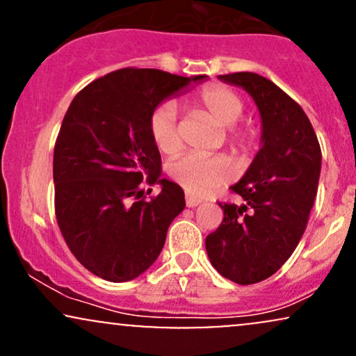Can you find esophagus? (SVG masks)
<instances>
[{
  "label": "esophagus",
  "instance_id": "34e87169",
  "mask_svg": "<svg viewBox=\"0 0 356 356\" xmlns=\"http://www.w3.org/2000/svg\"><path fill=\"white\" fill-rule=\"evenodd\" d=\"M201 202H202L201 199L194 197V195H191V194H186V204H187V207H195V206H199V204H201Z\"/></svg>",
  "mask_w": 356,
  "mask_h": 356
}]
</instances>
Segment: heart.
Segmentation results:
<instances>
[{
    "label": "heart",
    "mask_w": 356,
    "mask_h": 356,
    "mask_svg": "<svg viewBox=\"0 0 356 356\" xmlns=\"http://www.w3.org/2000/svg\"><path fill=\"white\" fill-rule=\"evenodd\" d=\"M192 107L206 113L212 122L226 129L231 152L246 157L254 149L259 130L252 122L236 124L243 115L244 100L234 90L222 85H206L191 97ZM149 136L155 149L164 155L181 150L182 138L172 105H161L149 117ZM167 172L191 195H206L229 181L231 164L222 155L187 154L167 165Z\"/></svg>",
    "instance_id": "heart-1"
}]
</instances>
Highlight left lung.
<instances>
[{"label":"left lung","mask_w":356,"mask_h":356,"mask_svg":"<svg viewBox=\"0 0 356 356\" xmlns=\"http://www.w3.org/2000/svg\"><path fill=\"white\" fill-rule=\"evenodd\" d=\"M219 79L254 99L263 147L231 187L243 206L218 202L224 219L206 238V251L219 275L254 284L275 275L303 236L318 192L321 149L305 110L271 80L251 72Z\"/></svg>","instance_id":"1"}]
</instances>
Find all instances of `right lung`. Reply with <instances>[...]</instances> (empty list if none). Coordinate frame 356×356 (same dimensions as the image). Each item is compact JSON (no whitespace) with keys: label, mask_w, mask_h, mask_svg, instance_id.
I'll use <instances>...</instances> for the list:
<instances>
[{"label":"right lung","mask_w":356,"mask_h":356,"mask_svg":"<svg viewBox=\"0 0 356 356\" xmlns=\"http://www.w3.org/2000/svg\"><path fill=\"white\" fill-rule=\"evenodd\" d=\"M204 79L120 68L80 90L65 113L53 150L56 222L72 254L102 280L122 283L150 268L186 207L181 186L161 179L147 124L162 100ZM144 181L163 191L147 200Z\"/></svg>","instance_id":"add662e5"}]
</instances>
